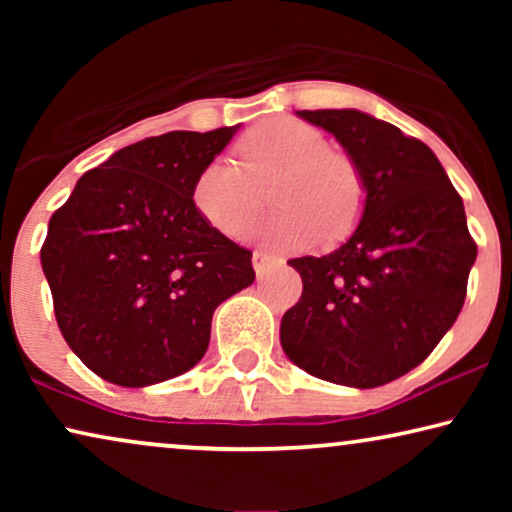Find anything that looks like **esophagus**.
I'll return each mask as SVG.
<instances>
[{"instance_id":"1","label":"esophagus","mask_w":512,"mask_h":512,"mask_svg":"<svg viewBox=\"0 0 512 512\" xmlns=\"http://www.w3.org/2000/svg\"><path fill=\"white\" fill-rule=\"evenodd\" d=\"M272 261H275V258H272L270 254H265V251H254V256H251V263H254V270L258 277H263L265 272H268Z\"/></svg>"}]
</instances>
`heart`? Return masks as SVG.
<instances>
[{
  "mask_svg": "<svg viewBox=\"0 0 512 512\" xmlns=\"http://www.w3.org/2000/svg\"><path fill=\"white\" fill-rule=\"evenodd\" d=\"M242 167L216 158L193 184V202L202 219L226 237H244L254 226L258 188L272 177V205L279 207L263 226L277 249H303L321 237H340L359 221L366 184L356 160L326 146L324 135L296 118L258 123L237 144Z\"/></svg>",
  "mask_w": 512,
  "mask_h": 512,
  "instance_id": "1",
  "label": "heart"
}]
</instances>
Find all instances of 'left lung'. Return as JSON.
I'll use <instances>...</instances> for the list:
<instances>
[{"instance_id":"8db88e82","label":"left lung","mask_w":512,"mask_h":512,"mask_svg":"<svg viewBox=\"0 0 512 512\" xmlns=\"http://www.w3.org/2000/svg\"><path fill=\"white\" fill-rule=\"evenodd\" d=\"M298 116L356 160L366 202L340 249L289 261L303 296L282 317L279 340L319 380L382 387L417 368L457 321L478 247L464 202L424 142L356 109Z\"/></svg>"}]
</instances>
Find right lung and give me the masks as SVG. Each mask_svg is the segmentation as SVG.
Returning <instances> with one entry per match:
<instances>
[{"mask_svg": "<svg viewBox=\"0 0 512 512\" xmlns=\"http://www.w3.org/2000/svg\"><path fill=\"white\" fill-rule=\"evenodd\" d=\"M240 125L174 130L116 151L83 174L48 221L41 268L62 338L118 387L191 370L212 314L247 289L251 251L202 219L193 184Z\"/></svg>", "mask_w": 512, "mask_h": 512, "instance_id": "add662e5", "label": "right lung"}]
</instances>
